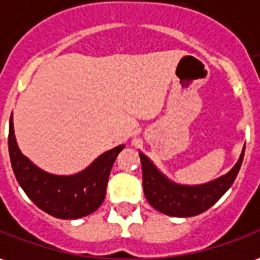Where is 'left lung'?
Wrapping results in <instances>:
<instances>
[{"label":"left lung","mask_w":260,"mask_h":260,"mask_svg":"<svg viewBox=\"0 0 260 260\" xmlns=\"http://www.w3.org/2000/svg\"><path fill=\"white\" fill-rule=\"evenodd\" d=\"M243 153L232 170L214 181L201 185H181L171 181L153 164L147 155L140 153L143 168V188L150 205L170 216H195L215 204L235 181L242 166Z\"/></svg>","instance_id":"obj_1"}]
</instances>
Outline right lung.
<instances>
[{"instance_id":"right-lung-1","label":"right lung","mask_w":260,"mask_h":260,"mask_svg":"<svg viewBox=\"0 0 260 260\" xmlns=\"http://www.w3.org/2000/svg\"><path fill=\"white\" fill-rule=\"evenodd\" d=\"M123 148L121 144L103 153L78 174H49L21 153L15 140L12 116L10 119L8 150L18 184L38 208L60 219L82 218L99 208L106 195L110 170Z\"/></svg>"}]
</instances>
